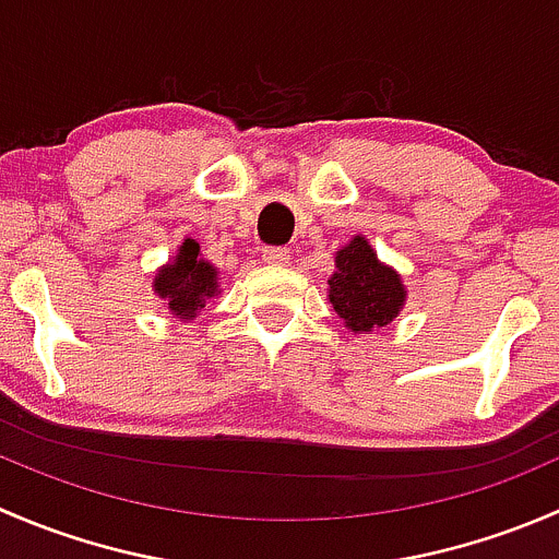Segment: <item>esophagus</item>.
Masks as SVG:
<instances>
[{
  "instance_id": "1",
  "label": "esophagus",
  "mask_w": 559,
  "mask_h": 559,
  "mask_svg": "<svg viewBox=\"0 0 559 559\" xmlns=\"http://www.w3.org/2000/svg\"><path fill=\"white\" fill-rule=\"evenodd\" d=\"M262 259L267 264H289V248H281V246H267L262 251Z\"/></svg>"
}]
</instances>
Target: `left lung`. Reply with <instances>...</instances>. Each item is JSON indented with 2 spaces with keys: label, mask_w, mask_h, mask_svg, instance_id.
Instances as JSON below:
<instances>
[{
  "label": "left lung",
  "mask_w": 559,
  "mask_h": 559,
  "mask_svg": "<svg viewBox=\"0 0 559 559\" xmlns=\"http://www.w3.org/2000/svg\"><path fill=\"white\" fill-rule=\"evenodd\" d=\"M335 273L326 281L332 308L354 335H370L379 326L392 324L405 306L403 278L379 262L373 246L357 235L335 253Z\"/></svg>",
  "instance_id": "obj_1"
}]
</instances>
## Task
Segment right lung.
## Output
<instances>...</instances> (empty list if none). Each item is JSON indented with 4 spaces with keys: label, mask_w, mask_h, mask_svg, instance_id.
<instances>
[{
    "label": "right lung",
    "mask_w": 559,
    "mask_h": 559,
    "mask_svg": "<svg viewBox=\"0 0 559 559\" xmlns=\"http://www.w3.org/2000/svg\"><path fill=\"white\" fill-rule=\"evenodd\" d=\"M154 292L175 319H194L205 302L218 295V270L202 259L197 240L186 238L173 262L156 270Z\"/></svg>",
    "instance_id": "add662e5"
}]
</instances>
